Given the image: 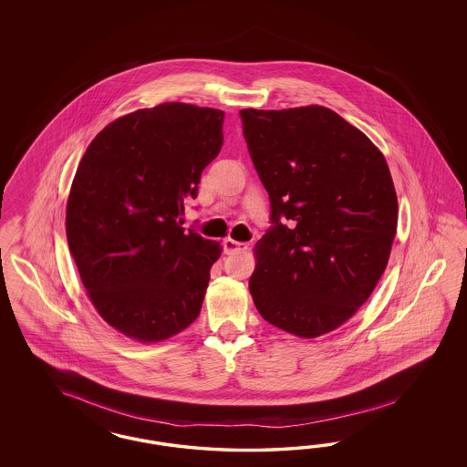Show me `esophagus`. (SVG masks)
Here are the masks:
<instances>
[{
  "mask_svg": "<svg viewBox=\"0 0 467 467\" xmlns=\"http://www.w3.org/2000/svg\"><path fill=\"white\" fill-rule=\"evenodd\" d=\"M244 250H248L246 243H240V241L231 240V238L224 240V254H236L244 252Z\"/></svg>",
  "mask_w": 467,
  "mask_h": 467,
  "instance_id": "obj_1",
  "label": "esophagus"
}]
</instances>
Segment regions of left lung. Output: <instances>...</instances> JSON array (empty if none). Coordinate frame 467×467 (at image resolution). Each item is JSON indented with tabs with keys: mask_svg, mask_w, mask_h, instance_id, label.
<instances>
[{
	"mask_svg": "<svg viewBox=\"0 0 467 467\" xmlns=\"http://www.w3.org/2000/svg\"><path fill=\"white\" fill-rule=\"evenodd\" d=\"M240 116L274 224L254 244V306L277 328L318 337L353 317L387 267L399 213L390 171L324 106Z\"/></svg>",
	"mask_w": 467,
	"mask_h": 467,
	"instance_id": "1",
	"label": "left lung"
}]
</instances>
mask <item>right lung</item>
Here are the masks:
<instances>
[{
    "instance_id": "obj_1",
    "label": "right lung",
    "mask_w": 467,
    "mask_h": 467,
    "mask_svg": "<svg viewBox=\"0 0 467 467\" xmlns=\"http://www.w3.org/2000/svg\"><path fill=\"white\" fill-rule=\"evenodd\" d=\"M224 111L139 109L90 141L67 203V240L100 317L140 342L195 322L221 243L184 231V200L223 147Z\"/></svg>"
}]
</instances>
